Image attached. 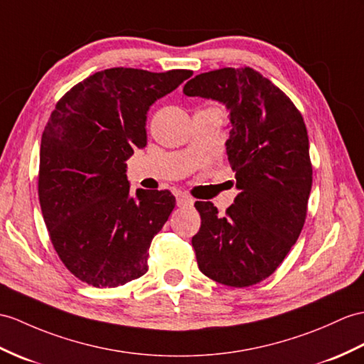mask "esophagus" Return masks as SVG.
<instances>
[{
    "label": "esophagus",
    "mask_w": 364,
    "mask_h": 364,
    "mask_svg": "<svg viewBox=\"0 0 364 364\" xmlns=\"http://www.w3.org/2000/svg\"><path fill=\"white\" fill-rule=\"evenodd\" d=\"M176 205H178L180 208H188V206H192L193 205V200L188 196V193H176Z\"/></svg>",
    "instance_id": "obj_1"
}]
</instances>
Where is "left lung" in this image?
Instances as JSON below:
<instances>
[{
  "label": "left lung",
  "mask_w": 364,
  "mask_h": 364,
  "mask_svg": "<svg viewBox=\"0 0 364 364\" xmlns=\"http://www.w3.org/2000/svg\"><path fill=\"white\" fill-rule=\"evenodd\" d=\"M183 92L218 100L230 112L226 155L240 191L223 217L210 201L196 203L198 268L228 287L255 285L282 264L306 222L311 189L306 124L290 97L248 66L198 74Z\"/></svg>",
  "instance_id": "8db88e82"
}]
</instances>
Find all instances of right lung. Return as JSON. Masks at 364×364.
Listing matches in <instances>:
<instances>
[{"label": "right lung", "instance_id": "add662e5", "mask_svg": "<svg viewBox=\"0 0 364 364\" xmlns=\"http://www.w3.org/2000/svg\"><path fill=\"white\" fill-rule=\"evenodd\" d=\"M192 71L109 68L58 100L41 134L38 198L50 242L70 272L117 287L147 272L151 239L175 208L168 191L130 196L125 161L147 144V112Z\"/></svg>", "mask_w": 364, "mask_h": 364}]
</instances>
